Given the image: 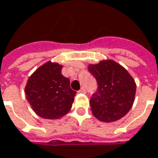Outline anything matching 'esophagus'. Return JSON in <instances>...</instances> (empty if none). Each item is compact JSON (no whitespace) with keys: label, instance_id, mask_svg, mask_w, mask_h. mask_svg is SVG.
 Masks as SVG:
<instances>
[{"label":"esophagus","instance_id":"esophagus-1","mask_svg":"<svg viewBox=\"0 0 158 158\" xmlns=\"http://www.w3.org/2000/svg\"><path fill=\"white\" fill-rule=\"evenodd\" d=\"M85 92H86V91H85V89L84 87H81V89L79 91V93H85Z\"/></svg>","mask_w":158,"mask_h":158}]
</instances>
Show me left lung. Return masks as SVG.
I'll use <instances>...</instances> for the list:
<instances>
[{
  "label": "left lung",
  "instance_id": "8db88e82",
  "mask_svg": "<svg viewBox=\"0 0 158 158\" xmlns=\"http://www.w3.org/2000/svg\"><path fill=\"white\" fill-rule=\"evenodd\" d=\"M98 83L97 93L90 99L93 116L110 123L122 118L131 110L136 94V83L127 70L111 60L88 65Z\"/></svg>",
  "mask_w": 158,
  "mask_h": 158
}]
</instances>
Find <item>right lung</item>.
<instances>
[{
  "instance_id": "add662e5",
  "label": "right lung",
  "mask_w": 158,
  "mask_h": 158,
  "mask_svg": "<svg viewBox=\"0 0 158 158\" xmlns=\"http://www.w3.org/2000/svg\"><path fill=\"white\" fill-rule=\"evenodd\" d=\"M62 65L48 61L29 77L25 87L27 101L42 118L58 119L72 108L76 92L61 74Z\"/></svg>"
}]
</instances>
